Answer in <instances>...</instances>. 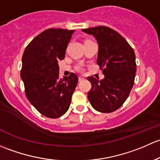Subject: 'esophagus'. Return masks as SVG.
I'll use <instances>...</instances> for the list:
<instances>
[{
	"label": "esophagus",
	"instance_id": "34e87169",
	"mask_svg": "<svg viewBox=\"0 0 160 160\" xmlns=\"http://www.w3.org/2000/svg\"><path fill=\"white\" fill-rule=\"evenodd\" d=\"M83 80H84L83 77H82V76L78 77V81H79V82H82V81H83Z\"/></svg>",
	"mask_w": 160,
	"mask_h": 160
}]
</instances>
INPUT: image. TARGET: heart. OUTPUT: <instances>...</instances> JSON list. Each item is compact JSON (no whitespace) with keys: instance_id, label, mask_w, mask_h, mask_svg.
<instances>
[{"instance_id":"b5f03b06","label":"heart","mask_w":160,"mask_h":160,"mask_svg":"<svg viewBox=\"0 0 160 160\" xmlns=\"http://www.w3.org/2000/svg\"><path fill=\"white\" fill-rule=\"evenodd\" d=\"M78 70H82V66H81V65H80V66H78Z\"/></svg>"}]
</instances>
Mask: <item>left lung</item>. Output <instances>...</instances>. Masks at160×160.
Instances as JSON below:
<instances>
[{"instance_id":"obj_1","label":"left lung","mask_w":160,"mask_h":160,"mask_svg":"<svg viewBox=\"0 0 160 160\" xmlns=\"http://www.w3.org/2000/svg\"><path fill=\"white\" fill-rule=\"evenodd\" d=\"M92 34L98 44L97 63L105 78H87L92 84L88 98L92 106L109 113L122 105L133 86L136 76V55L127 41L117 31L105 26L82 29Z\"/></svg>"}]
</instances>
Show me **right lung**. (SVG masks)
I'll use <instances>...</instances> for the list:
<instances>
[{
  "label": "right lung",
  "instance_id": "right-lung-1",
  "mask_svg": "<svg viewBox=\"0 0 160 160\" xmlns=\"http://www.w3.org/2000/svg\"><path fill=\"white\" fill-rule=\"evenodd\" d=\"M74 30L50 28L36 36L22 56L21 78L25 95L42 115L56 118L68 111L78 76L71 73L59 78L58 60L65 51Z\"/></svg>",
  "mask_w": 160,
  "mask_h": 160
}]
</instances>
